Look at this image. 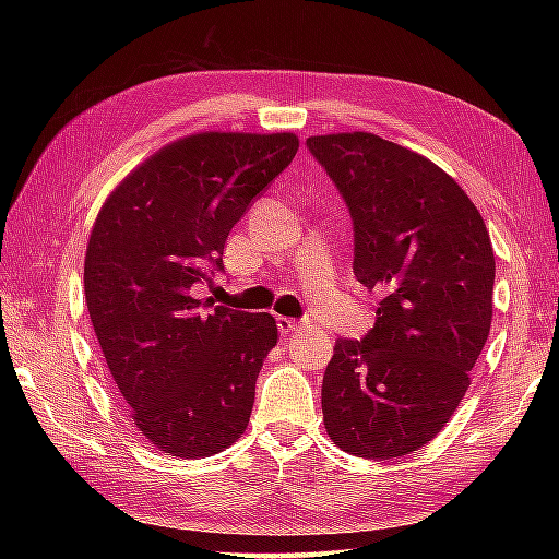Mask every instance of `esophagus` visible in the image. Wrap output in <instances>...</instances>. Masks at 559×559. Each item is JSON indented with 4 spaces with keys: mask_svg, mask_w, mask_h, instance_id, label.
Segmentation results:
<instances>
[{
    "mask_svg": "<svg viewBox=\"0 0 559 559\" xmlns=\"http://www.w3.org/2000/svg\"><path fill=\"white\" fill-rule=\"evenodd\" d=\"M278 329L281 334H293V331H300L305 326V322H298V319H290V317H278Z\"/></svg>",
    "mask_w": 559,
    "mask_h": 559,
    "instance_id": "34e87169",
    "label": "esophagus"
}]
</instances>
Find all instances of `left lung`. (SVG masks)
<instances>
[{
  "mask_svg": "<svg viewBox=\"0 0 559 559\" xmlns=\"http://www.w3.org/2000/svg\"><path fill=\"white\" fill-rule=\"evenodd\" d=\"M353 218V273L379 295L365 338H338L322 382L329 437L396 459L442 430L492 322L495 254L468 194L432 160L377 134L307 139Z\"/></svg>",
  "mask_w": 559,
  "mask_h": 559,
  "instance_id": "8db88e82",
  "label": "left lung"
}]
</instances>
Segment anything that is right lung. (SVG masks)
<instances>
[{
	"label": "right lung",
	"instance_id": "right-lung-1",
	"mask_svg": "<svg viewBox=\"0 0 559 559\" xmlns=\"http://www.w3.org/2000/svg\"><path fill=\"white\" fill-rule=\"evenodd\" d=\"M300 141L204 132L129 173L93 223L83 288L129 418L170 456L204 459L245 432L276 319L197 300L223 247Z\"/></svg>",
	"mask_w": 559,
	"mask_h": 559
}]
</instances>
